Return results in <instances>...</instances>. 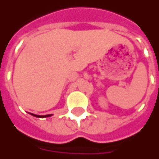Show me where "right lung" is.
<instances>
[{
    "mask_svg": "<svg viewBox=\"0 0 159 159\" xmlns=\"http://www.w3.org/2000/svg\"><path fill=\"white\" fill-rule=\"evenodd\" d=\"M31 115H33V116L34 117H37V118H46V117H51L52 114H47V115H36V114L31 113Z\"/></svg>",
    "mask_w": 159,
    "mask_h": 159,
    "instance_id": "1",
    "label": "right lung"
}]
</instances>
